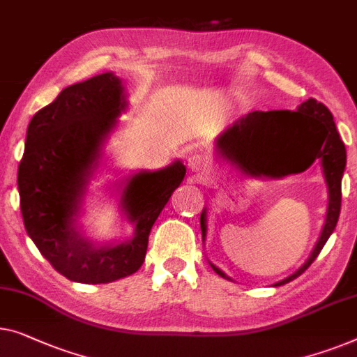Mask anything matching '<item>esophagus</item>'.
<instances>
[{"mask_svg":"<svg viewBox=\"0 0 357 357\" xmlns=\"http://www.w3.org/2000/svg\"><path fill=\"white\" fill-rule=\"evenodd\" d=\"M187 162H188V167L191 169V172H195L196 177H198L199 180L204 178L206 175H208L209 169H211L209 159L206 158L203 153H199V151L190 154Z\"/></svg>","mask_w":357,"mask_h":357,"instance_id":"34e87169","label":"esophagus"}]
</instances>
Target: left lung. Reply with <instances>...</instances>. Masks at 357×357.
Returning a JSON list of instances; mask_svg holds the SVG:
<instances>
[{"label": "left lung", "mask_w": 357, "mask_h": 357, "mask_svg": "<svg viewBox=\"0 0 357 357\" xmlns=\"http://www.w3.org/2000/svg\"><path fill=\"white\" fill-rule=\"evenodd\" d=\"M219 148L227 158L235 159L241 167L251 174H264L282 177L293 172L283 167L280 159L290 153H301L307 164L320 158L325 182L328 187V211L322 235L314 248L312 255L299 271L275 285H285L301 275L322 251L328 236L337 227L342 209V177L346 166L344 143L340 138L332 112L314 98H309L291 111H255L238 119L219 140ZM201 231L206 235L204 213L199 217ZM213 266V264H211ZM215 273L229 278L220 268L213 266Z\"/></svg>", "instance_id": "8db88e82"}]
</instances>
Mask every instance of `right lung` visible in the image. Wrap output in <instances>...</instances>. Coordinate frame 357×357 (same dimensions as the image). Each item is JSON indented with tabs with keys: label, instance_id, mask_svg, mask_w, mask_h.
<instances>
[{
	"label": "right lung",
	"instance_id": "right-lung-1",
	"mask_svg": "<svg viewBox=\"0 0 357 357\" xmlns=\"http://www.w3.org/2000/svg\"><path fill=\"white\" fill-rule=\"evenodd\" d=\"M126 107L121 80L101 74L64 89L32 117L20 159L17 187L25 230L46 261L69 280L107 283L142 267L158 215L185 177L175 162L128 180L122 203L135 222L132 241L96 248L72 227L100 146Z\"/></svg>",
	"mask_w": 357,
	"mask_h": 357
}]
</instances>
